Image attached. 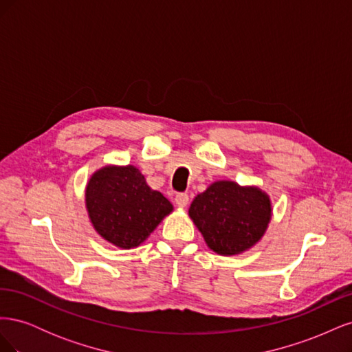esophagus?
I'll return each instance as SVG.
<instances>
[{"label":"esophagus","instance_id":"34e87169","mask_svg":"<svg viewBox=\"0 0 352 352\" xmlns=\"http://www.w3.org/2000/svg\"><path fill=\"white\" fill-rule=\"evenodd\" d=\"M175 201H176V206L179 208H186L189 204V197L186 194H177Z\"/></svg>","mask_w":352,"mask_h":352}]
</instances>
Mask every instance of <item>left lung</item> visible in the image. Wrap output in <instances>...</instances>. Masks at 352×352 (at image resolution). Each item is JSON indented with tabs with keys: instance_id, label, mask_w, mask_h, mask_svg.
<instances>
[{
	"instance_id": "1",
	"label": "left lung",
	"mask_w": 352,
	"mask_h": 352,
	"mask_svg": "<svg viewBox=\"0 0 352 352\" xmlns=\"http://www.w3.org/2000/svg\"><path fill=\"white\" fill-rule=\"evenodd\" d=\"M189 217L210 250L238 255L264 236L272 220V201L258 186L217 180L195 197Z\"/></svg>"
}]
</instances>
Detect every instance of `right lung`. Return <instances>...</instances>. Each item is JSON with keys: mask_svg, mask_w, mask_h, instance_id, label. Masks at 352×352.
<instances>
[{"mask_svg": "<svg viewBox=\"0 0 352 352\" xmlns=\"http://www.w3.org/2000/svg\"><path fill=\"white\" fill-rule=\"evenodd\" d=\"M85 206L95 232L122 250L136 248L151 235L173 206L148 186L132 164H107L89 177Z\"/></svg>", "mask_w": 352, "mask_h": 352, "instance_id": "obj_1", "label": "right lung"}]
</instances>
